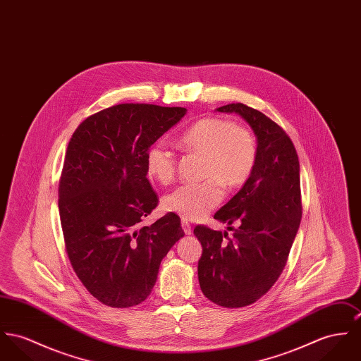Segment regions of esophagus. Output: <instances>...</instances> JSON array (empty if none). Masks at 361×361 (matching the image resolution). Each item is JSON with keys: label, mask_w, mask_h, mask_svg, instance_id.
<instances>
[{"label": "esophagus", "mask_w": 361, "mask_h": 361, "mask_svg": "<svg viewBox=\"0 0 361 361\" xmlns=\"http://www.w3.org/2000/svg\"><path fill=\"white\" fill-rule=\"evenodd\" d=\"M181 226H183V231L185 232V235H191V233H192V226H191V224H190V222L183 220V222H181Z\"/></svg>", "instance_id": "esophagus-1"}]
</instances>
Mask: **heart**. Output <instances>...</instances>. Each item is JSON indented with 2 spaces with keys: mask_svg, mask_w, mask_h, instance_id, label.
Returning <instances> with one entry per match:
<instances>
[{
  "mask_svg": "<svg viewBox=\"0 0 361 361\" xmlns=\"http://www.w3.org/2000/svg\"><path fill=\"white\" fill-rule=\"evenodd\" d=\"M183 151L203 158L200 183L184 184L166 195L164 209L184 220H199L222 200L224 188H242L257 164V142L247 128L235 122L209 116L196 121L178 139ZM147 173L161 184L176 177V154L164 142L149 147L145 157Z\"/></svg>",
  "mask_w": 361,
  "mask_h": 361,
  "instance_id": "heart-1",
  "label": "heart"
}]
</instances>
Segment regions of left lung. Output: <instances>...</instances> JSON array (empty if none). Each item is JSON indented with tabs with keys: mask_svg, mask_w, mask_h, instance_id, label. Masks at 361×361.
I'll return each instance as SVG.
<instances>
[{
	"mask_svg": "<svg viewBox=\"0 0 361 361\" xmlns=\"http://www.w3.org/2000/svg\"><path fill=\"white\" fill-rule=\"evenodd\" d=\"M240 115L257 137V164L249 181L214 219L228 232L195 226L202 245L197 278L202 293L224 307H242L265 295L281 275L302 217L300 161L276 122L242 103L217 109Z\"/></svg>",
	"mask_w": 361,
	"mask_h": 361,
	"instance_id": "obj_1",
	"label": "left lung"
}]
</instances>
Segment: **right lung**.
<instances>
[{
  "mask_svg": "<svg viewBox=\"0 0 361 361\" xmlns=\"http://www.w3.org/2000/svg\"><path fill=\"white\" fill-rule=\"evenodd\" d=\"M187 112L183 107L118 104L87 116L68 142L59 213L68 259L102 304L130 307L152 291L167 251L184 236L167 213L140 226L157 206L147 178L149 147Z\"/></svg>",
  "mask_w": 361,
  "mask_h": 361,
  "instance_id": "right-lung-1",
  "label": "right lung"
}]
</instances>
